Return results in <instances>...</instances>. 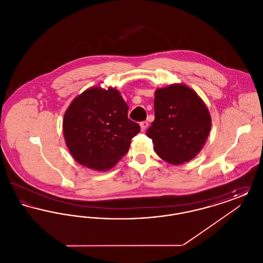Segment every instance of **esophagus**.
I'll use <instances>...</instances> for the list:
<instances>
[{"label": "esophagus", "instance_id": "esophagus-1", "mask_svg": "<svg viewBox=\"0 0 263 263\" xmlns=\"http://www.w3.org/2000/svg\"><path fill=\"white\" fill-rule=\"evenodd\" d=\"M140 126H141V131H145L148 127V121H142L140 123Z\"/></svg>", "mask_w": 263, "mask_h": 263}]
</instances>
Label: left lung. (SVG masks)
<instances>
[{"mask_svg": "<svg viewBox=\"0 0 263 263\" xmlns=\"http://www.w3.org/2000/svg\"><path fill=\"white\" fill-rule=\"evenodd\" d=\"M211 116L191 88L172 85L155 92V120L147 130L158 156L180 164L192 160L206 142Z\"/></svg>", "mask_w": 263, "mask_h": 263, "instance_id": "8db88e82", "label": "left lung"}]
</instances>
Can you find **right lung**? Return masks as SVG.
Listing matches in <instances>:
<instances>
[{"label": "right lung", "instance_id": "right-lung-1", "mask_svg": "<svg viewBox=\"0 0 263 263\" xmlns=\"http://www.w3.org/2000/svg\"><path fill=\"white\" fill-rule=\"evenodd\" d=\"M140 125L128 118V105L112 88H88L72 101L64 115L67 147L88 168L107 171L129 150Z\"/></svg>", "mask_w": 263, "mask_h": 263}]
</instances>
